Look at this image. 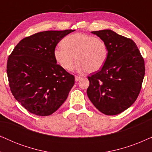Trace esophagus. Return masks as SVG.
<instances>
[{"label": "esophagus", "mask_w": 152, "mask_h": 152, "mask_svg": "<svg viewBox=\"0 0 152 152\" xmlns=\"http://www.w3.org/2000/svg\"><path fill=\"white\" fill-rule=\"evenodd\" d=\"M82 78V77H81V76H75V80L76 82H78V81H80Z\"/></svg>", "instance_id": "esophagus-1"}]
</instances>
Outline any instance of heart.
<instances>
[{"mask_svg": "<svg viewBox=\"0 0 152 152\" xmlns=\"http://www.w3.org/2000/svg\"><path fill=\"white\" fill-rule=\"evenodd\" d=\"M62 45L54 50L56 61L66 70L72 68L75 56L76 69L79 72L92 73L100 70L109 56V47L103 39L83 33L66 37Z\"/></svg>", "mask_w": 152, "mask_h": 152, "instance_id": "1", "label": "heart"}]
</instances>
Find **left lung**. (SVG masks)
Wrapping results in <instances>:
<instances>
[{"label":"left lung","mask_w":152,"mask_h":152,"mask_svg":"<svg viewBox=\"0 0 152 152\" xmlns=\"http://www.w3.org/2000/svg\"><path fill=\"white\" fill-rule=\"evenodd\" d=\"M109 47L102 68L88 77L87 95L105 115L119 114L136 100L145 76L144 59L135 42L111 30L92 32Z\"/></svg>","instance_id":"obj_1"}]
</instances>
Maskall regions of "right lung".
Returning a JSON list of instances; mask_svg holds the SVG:
<instances>
[{"instance_id": "right-lung-1", "label": "right lung", "mask_w": 152, "mask_h": 152, "mask_svg": "<svg viewBox=\"0 0 152 152\" xmlns=\"http://www.w3.org/2000/svg\"><path fill=\"white\" fill-rule=\"evenodd\" d=\"M74 30L44 31L27 37L8 57L10 90L30 113L50 115L67 98L75 77L57 64L53 53L57 43Z\"/></svg>"}]
</instances>
